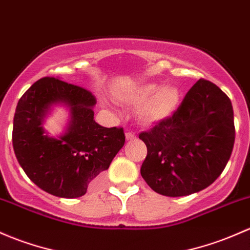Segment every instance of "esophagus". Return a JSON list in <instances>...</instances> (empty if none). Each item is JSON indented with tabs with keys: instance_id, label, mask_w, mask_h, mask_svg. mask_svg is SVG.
Segmentation results:
<instances>
[{
	"instance_id": "esophagus-1",
	"label": "esophagus",
	"mask_w": 250,
	"mask_h": 250,
	"mask_svg": "<svg viewBox=\"0 0 250 250\" xmlns=\"http://www.w3.org/2000/svg\"><path fill=\"white\" fill-rule=\"evenodd\" d=\"M136 139V135L132 132H128L125 133V140L127 141H132V140H135Z\"/></svg>"
}]
</instances>
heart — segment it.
Segmentation results:
<instances>
[{"instance_id": "b5f03b06", "label": "heart", "mask_w": 250, "mask_h": 250, "mask_svg": "<svg viewBox=\"0 0 250 250\" xmlns=\"http://www.w3.org/2000/svg\"><path fill=\"white\" fill-rule=\"evenodd\" d=\"M116 99L128 105H138L136 117L144 125H154L169 120L177 110L181 94L172 85L143 83L133 87L115 91Z\"/></svg>"}]
</instances>
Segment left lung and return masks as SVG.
<instances>
[{
    "label": "left lung",
    "instance_id": "left-lung-1",
    "mask_svg": "<svg viewBox=\"0 0 250 250\" xmlns=\"http://www.w3.org/2000/svg\"><path fill=\"white\" fill-rule=\"evenodd\" d=\"M139 139L147 147L141 176L156 193L172 198L198 193L219 177L230 159L232 104L218 86L200 79L169 120Z\"/></svg>",
    "mask_w": 250,
    "mask_h": 250
}]
</instances>
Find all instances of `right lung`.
Instances as JSON below:
<instances>
[{
    "label": "right lung",
    "instance_id": "1",
    "mask_svg": "<svg viewBox=\"0 0 250 250\" xmlns=\"http://www.w3.org/2000/svg\"><path fill=\"white\" fill-rule=\"evenodd\" d=\"M56 104L70 111L66 130L56 138L42 127ZM90 91L59 78L36 81L19 99L13 122V147L20 167L39 188L59 198H79L99 173L109 169L125 145L122 128L93 120Z\"/></svg>",
    "mask_w": 250,
    "mask_h": 250
}]
</instances>
